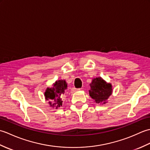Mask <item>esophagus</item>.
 Masks as SVG:
<instances>
[{
	"label": "esophagus",
	"mask_w": 150,
	"mask_h": 150,
	"mask_svg": "<svg viewBox=\"0 0 150 150\" xmlns=\"http://www.w3.org/2000/svg\"><path fill=\"white\" fill-rule=\"evenodd\" d=\"M81 90L80 88H79V89H76V88H74V89H73V91H78V90Z\"/></svg>",
	"instance_id": "34e87169"
}]
</instances>
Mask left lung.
I'll return each mask as SVG.
<instances>
[{"label":"left lung","instance_id":"8db88e82","mask_svg":"<svg viewBox=\"0 0 150 150\" xmlns=\"http://www.w3.org/2000/svg\"><path fill=\"white\" fill-rule=\"evenodd\" d=\"M91 90L89 91L90 96L99 104L106 103L108 97L112 93V86L111 84H108L101 77L93 79L90 84Z\"/></svg>","mask_w":150,"mask_h":150}]
</instances>
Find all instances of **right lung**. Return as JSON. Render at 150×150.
<instances>
[{"mask_svg":"<svg viewBox=\"0 0 150 150\" xmlns=\"http://www.w3.org/2000/svg\"><path fill=\"white\" fill-rule=\"evenodd\" d=\"M66 89L67 84L66 81L63 80L56 81L53 84V88H47L44 95L46 100H49L51 106L57 108L62 106V97Z\"/></svg>","mask_w":150,"mask_h":150,"instance_id":"1","label":"right lung"}]
</instances>
